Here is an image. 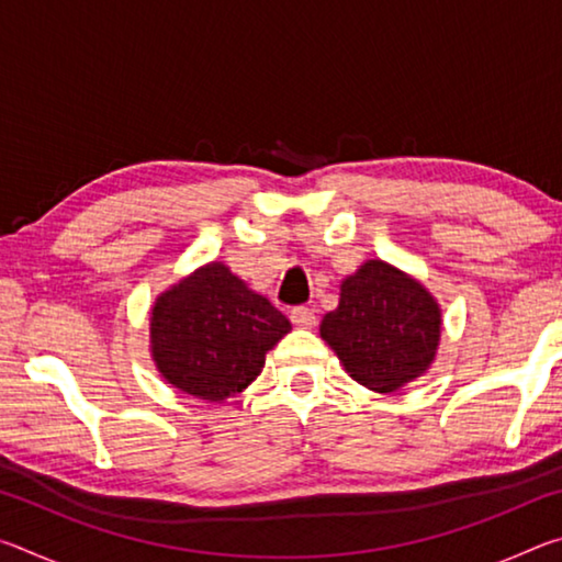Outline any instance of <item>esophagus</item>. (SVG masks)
I'll return each instance as SVG.
<instances>
[{"label":"esophagus","instance_id":"esophagus-1","mask_svg":"<svg viewBox=\"0 0 562 562\" xmlns=\"http://www.w3.org/2000/svg\"><path fill=\"white\" fill-rule=\"evenodd\" d=\"M290 319H292V325H297L302 329L315 327V312H312L310 307H302V304H300V307H292Z\"/></svg>","mask_w":562,"mask_h":562}]
</instances>
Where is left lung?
<instances>
[{"label": "left lung", "mask_w": 562, "mask_h": 562, "mask_svg": "<svg viewBox=\"0 0 562 562\" xmlns=\"http://www.w3.org/2000/svg\"><path fill=\"white\" fill-rule=\"evenodd\" d=\"M319 331L349 376L384 394L429 369L441 312L422 284L392 265L369 260L341 282L339 307L325 315Z\"/></svg>", "instance_id": "8db88e82"}]
</instances>
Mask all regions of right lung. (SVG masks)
Here are the masks:
<instances>
[{
    "label": "right lung",
    "mask_w": 562,
    "mask_h": 562,
    "mask_svg": "<svg viewBox=\"0 0 562 562\" xmlns=\"http://www.w3.org/2000/svg\"><path fill=\"white\" fill-rule=\"evenodd\" d=\"M288 331L290 319L221 262L160 294L150 317L158 372L207 402L243 392Z\"/></svg>",
    "instance_id": "obj_1"
}]
</instances>
